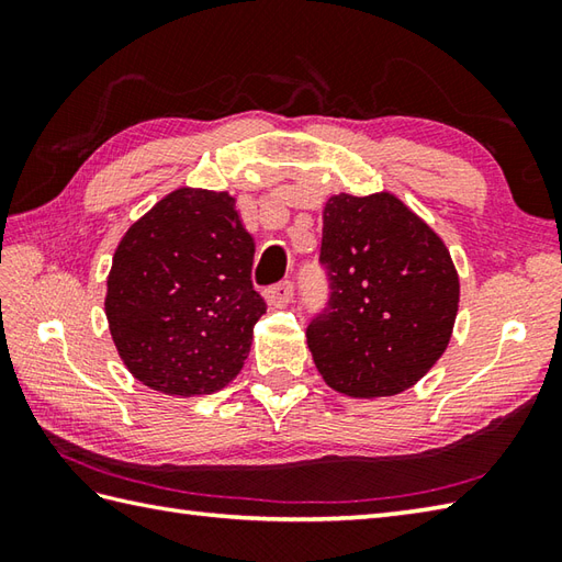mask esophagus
<instances>
[{
  "label": "esophagus",
  "mask_w": 562,
  "mask_h": 562,
  "mask_svg": "<svg viewBox=\"0 0 562 562\" xmlns=\"http://www.w3.org/2000/svg\"><path fill=\"white\" fill-rule=\"evenodd\" d=\"M262 294H266V302L274 308L288 306L290 300L294 296V284L290 280H282L278 284H272V288H268Z\"/></svg>",
  "instance_id": "34e87169"
}]
</instances>
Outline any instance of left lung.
<instances>
[{
    "mask_svg": "<svg viewBox=\"0 0 562 562\" xmlns=\"http://www.w3.org/2000/svg\"><path fill=\"white\" fill-rule=\"evenodd\" d=\"M318 262L328 300L306 340L326 384L355 398L393 396L447 350L459 274L441 238L389 193L326 202Z\"/></svg>",
    "mask_w": 562,
    "mask_h": 562,
    "instance_id": "1",
    "label": "left lung"
}]
</instances>
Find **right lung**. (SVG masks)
Masks as SVG:
<instances>
[{"label":"right lung","mask_w":562,"mask_h":562,"mask_svg":"<svg viewBox=\"0 0 562 562\" xmlns=\"http://www.w3.org/2000/svg\"><path fill=\"white\" fill-rule=\"evenodd\" d=\"M256 244L229 193L178 188L123 236L105 316L125 367L169 396L224 389L241 372L266 302Z\"/></svg>","instance_id":"right-lung-1"}]
</instances>
